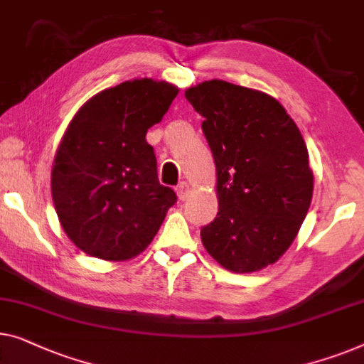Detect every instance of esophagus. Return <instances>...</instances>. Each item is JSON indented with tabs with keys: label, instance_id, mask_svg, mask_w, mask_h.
I'll list each match as a JSON object with an SVG mask.
<instances>
[{
	"label": "esophagus",
	"instance_id": "34e87169",
	"mask_svg": "<svg viewBox=\"0 0 364 364\" xmlns=\"http://www.w3.org/2000/svg\"><path fill=\"white\" fill-rule=\"evenodd\" d=\"M188 193H191V183H187V182H181V183H178V187H177L178 198L186 200V198L188 197Z\"/></svg>",
	"mask_w": 364,
	"mask_h": 364
}]
</instances>
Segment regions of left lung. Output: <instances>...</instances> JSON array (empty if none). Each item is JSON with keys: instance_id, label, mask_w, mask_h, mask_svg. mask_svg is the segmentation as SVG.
I'll list each match as a JSON object with an SVG mask.
<instances>
[{"instance_id": "left-lung-1", "label": "left lung", "mask_w": 364, "mask_h": 364, "mask_svg": "<svg viewBox=\"0 0 364 364\" xmlns=\"http://www.w3.org/2000/svg\"><path fill=\"white\" fill-rule=\"evenodd\" d=\"M186 98L203 117L217 167L218 213L200 231L205 250L226 271L264 269L296 240L312 202L302 134L264 92L213 78L187 88Z\"/></svg>"}]
</instances>
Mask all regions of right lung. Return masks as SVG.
Masks as SVG:
<instances>
[{
  "label": "right lung",
  "instance_id": "obj_1",
  "mask_svg": "<svg viewBox=\"0 0 364 364\" xmlns=\"http://www.w3.org/2000/svg\"><path fill=\"white\" fill-rule=\"evenodd\" d=\"M177 93L164 80H126L88 98L68 123L50 191L65 235L88 256L133 259L177 202L172 188L159 183L154 149L146 141Z\"/></svg>",
  "mask_w": 364,
  "mask_h": 364
}]
</instances>
